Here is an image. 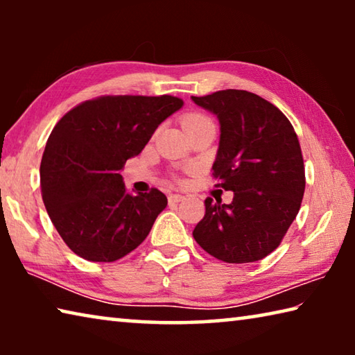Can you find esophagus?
Returning a JSON list of instances; mask_svg holds the SVG:
<instances>
[{"label":"esophagus","mask_w":355,"mask_h":355,"mask_svg":"<svg viewBox=\"0 0 355 355\" xmlns=\"http://www.w3.org/2000/svg\"><path fill=\"white\" fill-rule=\"evenodd\" d=\"M182 200H184V196H182V194H171L169 196V203H178Z\"/></svg>","instance_id":"obj_1"}]
</instances>
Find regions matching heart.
<instances>
[{
  "instance_id": "heart-1",
  "label": "heart",
  "mask_w": 355,
  "mask_h": 355,
  "mask_svg": "<svg viewBox=\"0 0 355 355\" xmlns=\"http://www.w3.org/2000/svg\"><path fill=\"white\" fill-rule=\"evenodd\" d=\"M203 123H211V120L205 116H202V114H189V116H186L183 119L184 130H189L192 127H197V125H203Z\"/></svg>"
}]
</instances>
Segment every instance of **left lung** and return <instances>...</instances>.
<instances>
[{
    "label": "left lung",
    "instance_id": "obj_1",
    "mask_svg": "<svg viewBox=\"0 0 355 355\" xmlns=\"http://www.w3.org/2000/svg\"><path fill=\"white\" fill-rule=\"evenodd\" d=\"M191 100L219 120L213 175L233 192L228 205L208 197L192 236L225 263L261 260L279 248L302 203L305 171L296 131L279 107L248 91Z\"/></svg>",
    "mask_w": 355,
    "mask_h": 355
}]
</instances>
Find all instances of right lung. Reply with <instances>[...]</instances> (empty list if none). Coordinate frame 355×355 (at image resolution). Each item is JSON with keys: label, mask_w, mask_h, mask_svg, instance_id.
I'll return each mask as SVG.
<instances>
[{"label": "right lung", "mask_w": 355, "mask_h": 355, "mask_svg": "<svg viewBox=\"0 0 355 355\" xmlns=\"http://www.w3.org/2000/svg\"><path fill=\"white\" fill-rule=\"evenodd\" d=\"M182 106L171 95H107L78 105L53 128L40 163L42 199L78 257L116 261L147 238L167 197L158 189L130 194L120 169Z\"/></svg>", "instance_id": "obj_1"}]
</instances>
